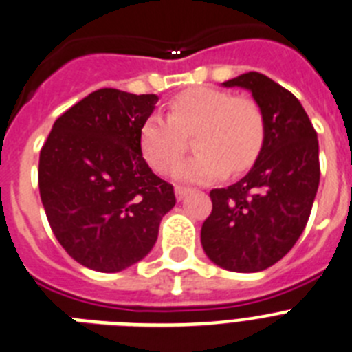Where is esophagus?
Listing matches in <instances>:
<instances>
[{
	"label": "esophagus",
	"mask_w": 352,
	"mask_h": 352,
	"mask_svg": "<svg viewBox=\"0 0 352 352\" xmlns=\"http://www.w3.org/2000/svg\"><path fill=\"white\" fill-rule=\"evenodd\" d=\"M174 192H176V197H178V201H182L185 195H188L192 192V188H188V186H182L178 185L176 188H174Z\"/></svg>",
	"instance_id": "34e87169"
}]
</instances>
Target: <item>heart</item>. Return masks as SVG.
I'll list each match as a JSON object with an SVG mask.
<instances>
[{"label":"heart","mask_w":352,"mask_h":352,"mask_svg":"<svg viewBox=\"0 0 352 352\" xmlns=\"http://www.w3.org/2000/svg\"><path fill=\"white\" fill-rule=\"evenodd\" d=\"M192 135L197 155L179 167V178L211 182L226 173L234 176L254 166L263 151L266 118L252 98L210 86L185 89L169 102L167 116L151 114L142 123V157L158 174H170Z\"/></svg>","instance_id":"obj_1"}]
</instances>
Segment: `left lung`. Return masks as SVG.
<instances>
[{
    "instance_id": "8db88e82",
    "label": "left lung",
    "mask_w": 352,
    "mask_h": 352,
    "mask_svg": "<svg viewBox=\"0 0 352 352\" xmlns=\"http://www.w3.org/2000/svg\"><path fill=\"white\" fill-rule=\"evenodd\" d=\"M223 86L250 89L266 118V141L245 178L210 192L213 210L201 229L206 256L229 272H263L294 247L319 186L317 132L300 100L259 72Z\"/></svg>"
}]
</instances>
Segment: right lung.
<instances>
[{
	"label": "right lung",
	"mask_w": 352,
	"mask_h": 352,
	"mask_svg": "<svg viewBox=\"0 0 352 352\" xmlns=\"http://www.w3.org/2000/svg\"><path fill=\"white\" fill-rule=\"evenodd\" d=\"M157 95L102 88L65 111L40 149L38 186L56 239L89 270L129 268L153 248L176 204L142 158L141 126Z\"/></svg>",
	"instance_id": "right-lung-1"
}]
</instances>
